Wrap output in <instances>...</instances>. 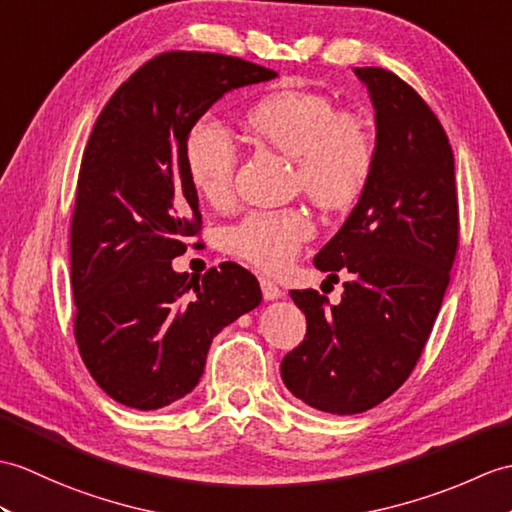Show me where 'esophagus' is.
Listing matches in <instances>:
<instances>
[{"mask_svg":"<svg viewBox=\"0 0 512 512\" xmlns=\"http://www.w3.org/2000/svg\"><path fill=\"white\" fill-rule=\"evenodd\" d=\"M259 285H261V294H264L266 301H275V299H281V296H283V290L279 288L275 281L261 277Z\"/></svg>","mask_w":512,"mask_h":512,"instance_id":"34e87169","label":"esophagus"}]
</instances>
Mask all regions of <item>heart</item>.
<instances>
[{
    "instance_id": "b5f03b06",
    "label": "heart",
    "mask_w": 512,
    "mask_h": 512,
    "mask_svg": "<svg viewBox=\"0 0 512 512\" xmlns=\"http://www.w3.org/2000/svg\"><path fill=\"white\" fill-rule=\"evenodd\" d=\"M244 126L261 144L294 163V185L314 205L342 211L353 207L371 183L377 144L364 117L336 111L314 91L268 93L248 106ZM185 170L196 194L213 207L233 196L237 146L220 124L196 122L185 137ZM314 233L301 209L253 211L227 233L229 251L259 270L279 272Z\"/></svg>"
}]
</instances>
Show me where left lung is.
<instances>
[{
    "instance_id": "1",
    "label": "left lung",
    "mask_w": 512,
    "mask_h": 512,
    "mask_svg": "<svg viewBox=\"0 0 512 512\" xmlns=\"http://www.w3.org/2000/svg\"><path fill=\"white\" fill-rule=\"evenodd\" d=\"M377 122L371 183L314 266L351 272L338 305L292 290L307 318L281 362L296 399L329 414H358L388 399L417 366L451 279L460 240L454 150L443 124L406 80L358 67Z\"/></svg>"
}]
</instances>
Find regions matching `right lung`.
I'll use <instances>...</instances> for the list:
<instances>
[{"label":"right lung","mask_w":512,"mask_h":512,"mask_svg":"<svg viewBox=\"0 0 512 512\" xmlns=\"http://www.w3.org/2000/svg\"><path fill=\"white\" fill-rule=\"evenodd\" d=\"M277 71L213 52H163L122 82L82 154L69 255L74 336L98 386L122 406L157 410L205 371L213 336L261 303L235 261L200 279L172 259L200 242L185 137L224 93Z\"/></svg>","instance_id":"add662e5"}]
</instances>
